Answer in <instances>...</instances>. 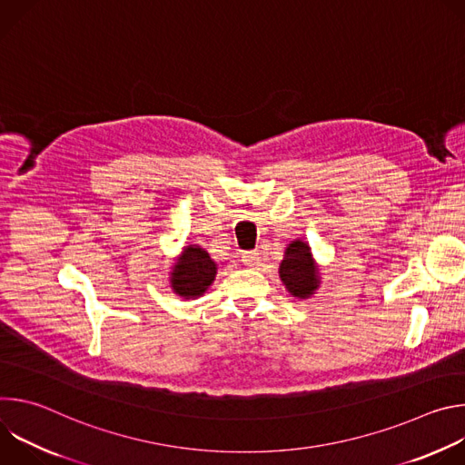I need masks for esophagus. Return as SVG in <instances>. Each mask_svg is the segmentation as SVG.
Returning a JSON list of instances; mask_svg holds the SVG:
<instances>
[{
	"label": "esophagus",
	"instance_id": "1",
	"mask_svg": "<svg viewBox=\"0 0 465 465\" xmlns=\"http://www.w3.org/2000/svg\"><path fill=\"white\" fill-rule=\"evenodd\" d=\"M241 261L246 264V267H257L259 253H257V252H242Z\"/></svg>",
	"mask_w": 465,
	"mask_h": 465
}]
</instances>
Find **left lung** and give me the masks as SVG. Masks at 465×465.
Returning a JSON list of instances; mask_svg holds the SVG:
<instances>
[{
  "label": "left lung",
  "instance_id": "obj_1",
  "mask_svg": "<svg viewBox=\"0 0 465 465\" xmlns=\"http://www.w3.org/2000/svg\"><path fill=\"white\" fill-rule=\"evenodd\" d=\"M280 278L285 289L300 300L309 298L320 287L318 267L309 244L302 239H296L287 246L285 257L280 264Z\"/></svg>",
  "mask_w": 465,
  "mask_h": 465
}]
</instances>
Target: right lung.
<instances>
[{"label":"right lung","mask_w":465,"mask_h":465,"mask_svg":"<svg viewBox=\"0 0 465 465\" xmlns=\"http://www.w3.org/2000/svg\"><path fill=\"white\" fill-rule=\"evenodd\" d=\"M215 276L217 264L210 257V253L201 246L189 244L173 264L171 287L178 296L185 300H194L201 298L208 291Z\"/></svg>","instance_id":"add662e5"}]
</instances>
